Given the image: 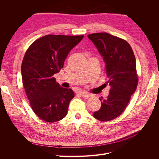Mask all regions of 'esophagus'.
I'll return each instance as SVG.
<instances>
[{
  "label": "esophagus",
  "instance_id": "esophagus-1",
  "mask_svg": "<svg viewBox=\"0 0 159 159\" xmlns=\"http://www.w3.org/2000/svg\"><path fill=\"white\" fill-rule=\"evenodd\" d=\"M79 93L81 95V97L85 99H88L90 97V95L88 93L85 92V91H80Z\"/></svg>",
  "mask_w": 159,
  "mask_h": 159
}]
</instances>
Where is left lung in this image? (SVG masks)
<instances>
[{"label": "left lung", "mask_w": 159, "mask_h": 159, "mask_svg": "<svg viewBox=\"0 0 159 159\" xmlns=\"http://www.w3.org/2000/svg\"><path fill=\"white\" fill-rule=\"evenodd\" d=\"M88 38L93 42L106 64L109 94L102 97V107L93 113L101 121H109L119 117L126 109L139 81L136 60L129 43L122 38L107 32L93 33Z\"/></svg>", "instance_id": "left-lung-1"}]
</instances>
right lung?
Segmentation results:
<instances>
[{
  "instance_id": "add662e5",
  "label": "right lung",
  "mask_w": 159,
  "mask_h": 159,
  "mask_svg": "<svg viewBox=\"0 0 159 159\" xmlns=\"http://www.w3.org/2000/svg\"><path fill=\"white\" fill-rule=\"evenodd\" d=\"M83 38L46 35L34 42L24 56L21 73L26 96L33 111L46 122L60 121L68 113L74 93L60 87L53 75L60 72L70 50Z\"/></svg>"
}]
</instances>
